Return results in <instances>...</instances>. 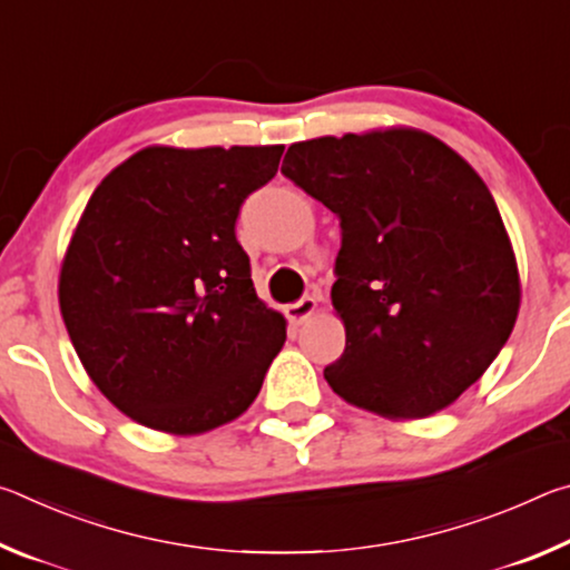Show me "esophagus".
<instances>
[{
  "mask_svg": "<svg viewBox=\"0 0 570 570\" xmlns=\"http://www.w3.org/2000/svg\"><path fill=\"white\" fill-rule=\"evenodd\" d=\"M314 312H316V298L304 296V298H298V302L286 306V320L294 326H298V324H304Z\"/></svg>",
  "mask_w": 570,
  "mask_h": 570,
  "instance_id": "34e87169",
  "label": "esophagus"
}]
</instances>
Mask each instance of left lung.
<instances>
[{
	"mask_svg": "<svg viewBox=\"0 0 570 570\" xmlns=\"http://www.w3.org/2000/svg\"><path fill=\"white\" fill-rule=\"evenodd\" d=\"M282 173L336 214L332 304L342 400L430 417L482 377L513 332L520 276L493 196L465 158L414 128L294 142Z\"/></svg>",
	"mask_w": 570,
	"mask_h": 570,
	"instance_id": "left-lung-1",
	"label": "left lung"
}]
</instances>
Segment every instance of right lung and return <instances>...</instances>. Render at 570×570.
Here are the masks:
<instances>
[{
  "label": "right lung",
  "instance_id": "right-lung-1",
  "mask_svg": "<svg viewBox=\"0 0 570 570\" xmlns=\"http://www.w3.org/2000/svg\"><path fill=\"white\" fill-rule=\"evenodd\" d=\"M284 146H150L85 206L60 312L85 372L130 420L200 435L244 414L286 342L256 296L236 218Z\"/></svg>",
  "mask_w": 570,
  "mask_h": 570
}]
</instances>
